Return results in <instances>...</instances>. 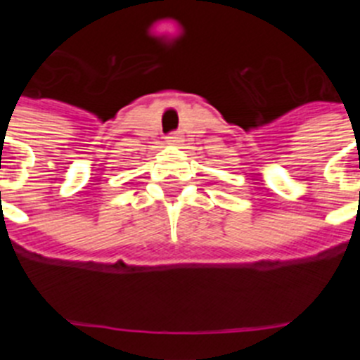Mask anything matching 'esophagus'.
<instances>
[{
	"label": "esophagus",
	"instance_id": "1",
	"mask_svg": "<svg viewBox=\"0 0 360 360\" xmlns=\"http://www.w3.org/2000/svg\"><path fill=\"white\" fill-rule=\"evenodd\" d=\"M165 139H167V142H169V144H178V142H180V133L173 131V133H169V135L165 136Z\"/></svg>",
	"mask_w": 360,
	"mask_h": 360
}]
</instances>
